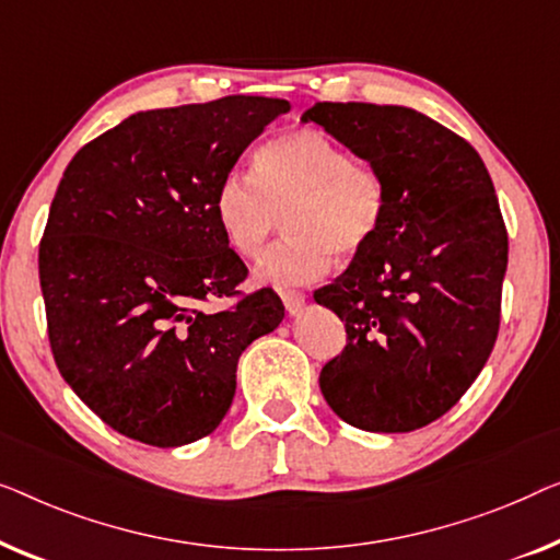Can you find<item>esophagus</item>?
Returning <instances> with one entry per match:
<instances>
[{
    "label": "esophagus",
    "instance_id": "34e87169",
    "mask_svg": "<svg viewBox=\"0 0 560 560\" xmlns=\"http://www.w3.org/2000/svg\"><path fill=\"white\" fill-rule=\"evenodd\" d=\"M281 299H283V306H287V312L296 314L304 306L306 294L302 289H281Z\"/></svg>",
    "mask_w": 560,
    "mask_h": 560
}]
</instances>
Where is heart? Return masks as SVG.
<instances>
[{
  "label": "heart",
  "mask_w": 560,
  "mask_h": 560,
  "mask_svg": "<svg viewBox=\"0 0 560 560\" xmlns=\"http://www.w3.org/2000/svg\"><path fill=\"white\" fill-rule=\"evenodd\" d=\"M256 175L231 172L215 195L228 246L254 258L279 228L287 235L256 264V279L287 289L325 277L335 261L373 246L385 220V190L368 164L350 160L319 129L287 131L256 156Z\"/></svg>",
  "instance_id": "1"
}]
</instances>
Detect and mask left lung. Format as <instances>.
Listing matches in <instances>:
<instances>
[{
	"instance_id": "1",
	"label": "left lung",
	"mask_w": 560,
	"mask_h": 560,
	"mask_svg": "<svg viewBox=\"0 0 560 560\" xmlns=\"http://www.w3.org/2000/svg\"><path fill=\"white\" fill-rule=\"evenodd\" d=\"M302 121L368 160L385 190L373 246L314 291L348 332L322 396L350 427L421 429L467 393L498 340L508 228L490 172L413 108L322 101Z\"/></svg>"
}]
</instances>
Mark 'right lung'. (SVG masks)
Returning <instances> with one entry per match:
<instances>
[{
	"mask_svg": "<svg viewBox=\"0 0 560 560\" xmlns=\"http://www.w3.org/2000/svg\"><path fill=\"white\" fill-rule=\"evenodd\" d=\"M289 101L225 96L133 114L62 172L40 241L47 340L62 381L114 431L149 446L212 434L235 368L279 327L271 287L238 291L215 195ZM231 298L220 313L199 306Z\"/></svg>",
	"mask_w": 560,
	"mask_h": 560,
	"instance_id": "obj_1",
	"label": "right lung"
}]
</instances>
